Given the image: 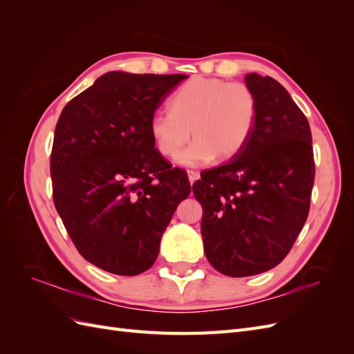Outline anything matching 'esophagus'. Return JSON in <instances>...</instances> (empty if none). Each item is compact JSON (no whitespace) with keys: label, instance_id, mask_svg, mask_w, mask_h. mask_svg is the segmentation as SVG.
I'll list each match as a JSON object with an SVG mask.
<instances>
[{"label":"esophagus","instance_id":"34e87169","mask_svg":"<svg viewBox=\"0 0 354 354\" xmlns=\"http://www.w3.org/2000/svg\"><path fill=\"white\" fill-rule=\"evenodd\" d=\"M187 177H189V181L192 185L195 183V181L199 178V173L195 169H187Z\"/></svg>","mask_w":354,"mask_h":354}]
</instances>
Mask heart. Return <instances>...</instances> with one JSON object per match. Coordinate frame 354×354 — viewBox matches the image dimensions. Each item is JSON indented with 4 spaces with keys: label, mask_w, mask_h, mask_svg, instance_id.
Returning <instances> with one entry per match:
<instances>
[{
    "label": "heart",
    "mask_w": 354,
    "mask_h": 354,
    "mask_svg": "<svg viewBox=\"0 0 354 354\" xmlns=\"http://www.w3.org/2000/svg\"><path fill=\"white\" fill-rule=\"evenodd\" d=\"M257 97L245 82L194 77L176 91L169 111H156L149 120L156 151L174 158L192 136L194 143L177 158L199 167L212 159L227 160L248 143L257 120Z\"/></svg>",
    "instance_id": "b5f03b06"
}]
</instances>
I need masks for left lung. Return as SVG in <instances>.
Instances as JSON below:
<instances>
[{"label": "left lung", "instance_id": "8db88e82", "mask_svg": "<svg viewBox=\"0 0 354 354\" xmlns=\"http://www.w3.org/2000/svg\"><path fill=\"white\" fill-rule=\"evenodd\" d=\"M245 81L259 106L248 143L192 186L203 209L207 260L232 277L267 272L285 259L307 220L315 183L306 115L276 80L250 73Z\"/></svg>", "mask_w": 354, "mask_h": 354}]
</instances>
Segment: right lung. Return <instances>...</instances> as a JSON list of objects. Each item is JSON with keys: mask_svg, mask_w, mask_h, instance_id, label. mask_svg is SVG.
I'll return each instance as SVG.
<instances>
[{"mask_svg": "<svg viewBox=\"0 0 354 354\" xmlns=\"http://www.w3.org/2000/svg\"><path fill=\"white\" fill-rule=\"evenodd\" d=\"M187 75L109 72L63 108L50 155L53 201L75 248L113 274L155 263L162 233L190 194L149 134V120Z\"/></svg>", "mask_w": 354, "mask_h": 354, "instance_id": "1", "label": "right lung"}]
</instances>
